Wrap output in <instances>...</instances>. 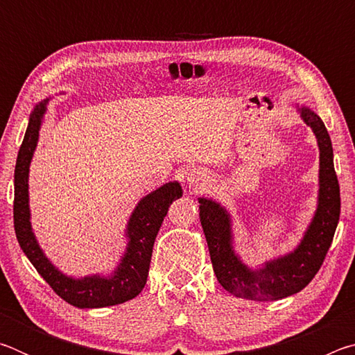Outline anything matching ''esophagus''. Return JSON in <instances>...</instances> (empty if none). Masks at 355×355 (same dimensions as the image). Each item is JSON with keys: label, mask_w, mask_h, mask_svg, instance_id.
I'll use <instances>...</instances> for the list:
<instances>
[{"label": "esophagus", "mask_w": 355, "mask_h": 355, "mask_svg": "<svg viewBox=\"0 0 355 355\" xmlns=\"http://www.w3.org/2000/svg\"><path fill=\"white\" fill-rule=\"evenodd\" d=\"M202 178H203V173L200 171L192 169V171L186 173V182H188V183H199Z\"/></svg>", "instance_id": "1"}]
</instances>
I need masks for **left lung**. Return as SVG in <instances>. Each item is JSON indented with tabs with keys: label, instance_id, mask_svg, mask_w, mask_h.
Here are the masks:
<instances>
[{
	"label": "left lung",
	"instance_id": "obj_1",
	"mask_svg": "<svg viewBox=\"0 0 355 355\" xmlns=\"http://www.w3.org/2000/svg\"><path fill=\"white\" fill-rule=\"evenodd\" d=\"M300 117L313 130L320 147L318 207L296 249L263 268L250 269L233 249L232 218L220 203L200 197V222L219 284L236 297L269 302L296 294L307 286L326 258L340 219V184L334 167L332 141L326 125L309 107L297 106Z\"/></svg>",
	"mask_w": 355,
	"mask_h": 355
}]
</instances>
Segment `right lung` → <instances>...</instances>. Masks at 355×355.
Returning <instances> with one entry per match:
<instances>
[{
    "label": "right lung",
    "instance_id": "obj_1",
    "mask_svg": "<svg viewBox=\"0 0 355 355\" xmlns=\"http://www.w3.org/2000/svg\"><path fill=\"white\" fill-rule=\"evenodd\" d=\"M46 105L48 98L35 105L29 116L25 139L17 156L14 173V227L17 239L28 260L65 302L78 309H101L123 304L136 297L146 286L155 238L169 211L171 203L182 197L183 189L178 182H169L142 197L135 211L131 213L125 230V235L128 238L127 250L111 275L101 277L95 274L81 279L65 275L48 260L44 250L40 249L31 228V213H29V164L37 147Z\"/></svg>",
    "mask_w": 355,
    "mask_h": 355
}]
</instances>
